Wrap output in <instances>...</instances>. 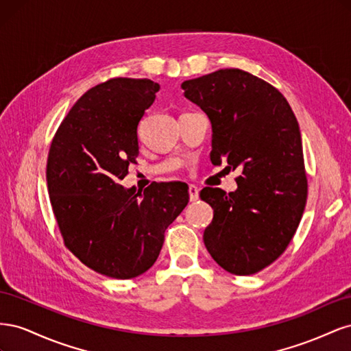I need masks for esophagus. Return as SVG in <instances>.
<instances>
[{
  "label": "esophagus",
  "instance_id": "obj_1",
  "mask_svg": "<svg viewBox=\"0 0 351 351\" xmlns=\"http://www.w3.org/2000/svg\"><path fill=\"white\" fill-rule=\"evenodd\" d=\"M189 197H190V202H196L199 199V189L193 184L189 186Z\"/></svg>",
  "mask_w": 351,
  "mask_h": 351
}]
</instances>
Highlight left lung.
Returning <instances> with one entry per match:
<instances>
[{"mask_svg":"<svg viewBox=\"0 0 351 351\" xmlns=\"http://www.w3.org/2000/svg\"><path fill=\"white\" fill-rule=\"evenodd\" d=\"M184 97L212 124V164L239 168L236 192L205 187L214 209L204 241L221 268L252 275L293 240L307 199L302 134L282 93L253 74L224 69L183 82Z\"/></svg>","mask_w":351,"mask_h":351,"instance_id":"1","label":"left lung"}]
</instances>
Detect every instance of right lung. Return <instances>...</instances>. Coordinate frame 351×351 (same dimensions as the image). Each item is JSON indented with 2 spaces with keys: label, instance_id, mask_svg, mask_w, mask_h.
Instances as JSON below:
<instances>
[{
  "label": "right lung",
  "instance_id": "right-lung-1",
  "mask_svg": "<svg viewBox=\"0 0 351 351\" xmlns=\"http://www.w3.org/2000/svg\"><path fill=\"white\" fill-rule=\"evenodd\" d=\"M158 90L149 79L97 84L74 104L49 146L48 193L66 247L110 278L149 269L167 227L189 202L178 182L152 183L143 193L120 184L136 164L137 124Z\"/></svg>",
  "mask_w": 351,
  "mask_h": 351
}]
</instances>
